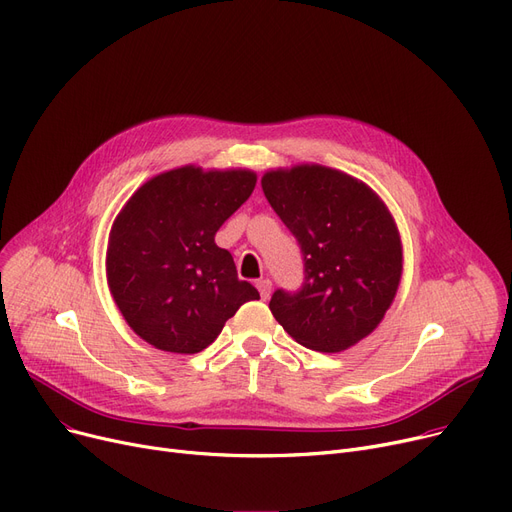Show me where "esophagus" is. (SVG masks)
I'll use <instances>...</instances> for the list:
<instances>
[{"label": "esophagus", "mask_w": 512, "mask_h": 512, "mask_svg": "<svg viewBox=\"0 0 512 512\" xmlns=\"http://www.w3.org/2000/svg\"><path fill=\"white\" fill-rule=\"evenodd\" d=\"M257 288H259V295H261L263 301L270 299V295H272V282L268 278L257 280Z\"/></svg>", "instance_id": "obj_1"}]
</instances>
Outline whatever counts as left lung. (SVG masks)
I'll use <instances>...</instances> for the list:
<instances>
[{"mask_svg": "<svg viewBox=\"0 0 512 512\" xmlns=\"http://www.w3.org/2000/svg\"><path fill=\"white\" fill-rule=\"evenodd\" d=\"M261 188L305 263L301 291L272 295L274 318L307 349L337 353L360 343L385 318L404 270L387 205L364 182L324 165L272 169Z\"/></svg>", "mask_w": 512, "mask_h": 512, "instance_id": "1", "label": "left lung"}]
</instances>
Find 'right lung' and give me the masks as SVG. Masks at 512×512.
Here are the masks:
<instances>
[{
    "instance_id": "right-lung-1",
    "label": "right lung",
    "mask_w": 512,
    "mask_h": 512,
    "mask_svg": "<svg viewBox=\"0 0 512 512\" xmlns=\"http://www.w3.org/2000/svg\"><path fill=\"white\" fill-rule=\"evenodd\" d=\"M251 169L186 165L150 177L119 211L108 234L106 280L119 311L140 339L169 353L209 347L247 301L221 224L251 196Z\"/></svg>"
}]
</instances>
